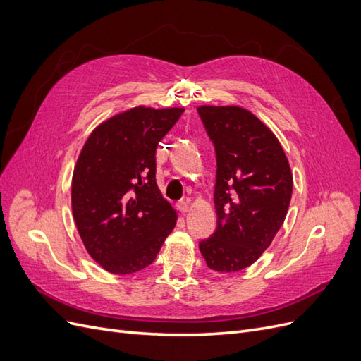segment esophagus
Here are the masks:
<instances>
[{
  "mask_svg": "<svg viewBox=\"0 0 361 361\" xmlns=\"http://www.w3.org/2000/svg\"><path fill=\"white\" fill-rule=\"evenodd\" d=\"M178 209L182 214H187L190 211V200H180V202H178Z\"/></svg>",
  "mask_w": 361,
  "mask_h": 361,
  "instance_id": "1",
  "label": "esophagus"
}]
</instances>
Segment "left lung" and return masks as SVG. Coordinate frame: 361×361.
Returning <instances> with one entry per match:
<instances>
[{
	"mask_svg": "<svg viewBox=\"0 0 361 361\" xmlns=\"http://www.w3.org/2000/svg\"><path fill=\"white\" fill-rule=\"evenodd\" d=\"M197 111L216 155V231L199 248L211 269L241 271L285 221L292 171L277 137L245 108L202 105Z\"/></svg>",
	"mask_w": 361,
	"mask_h": 361,
	"instance_id": "1",
	"label": "left lung"
}]
</instances>
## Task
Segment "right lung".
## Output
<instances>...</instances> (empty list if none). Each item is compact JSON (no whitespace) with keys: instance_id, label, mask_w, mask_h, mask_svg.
<instances>
[{"instance_id":"right-lung-1","label":"right lung","mask_w":361,"mask_h":361,"mask_svg":"<svg viewBox=\"0 0 361 361\" xmlns=\"http://www.w3.org/2000/svg\"><path fill=\"white\" fill-rule=\"evenodd\" d=\"M183 108L135 106L94 128L76 161L72 212L85 250L111 274L157 259L178 215L157 185L159 141Z\"/></svg>"}]
</instances>
